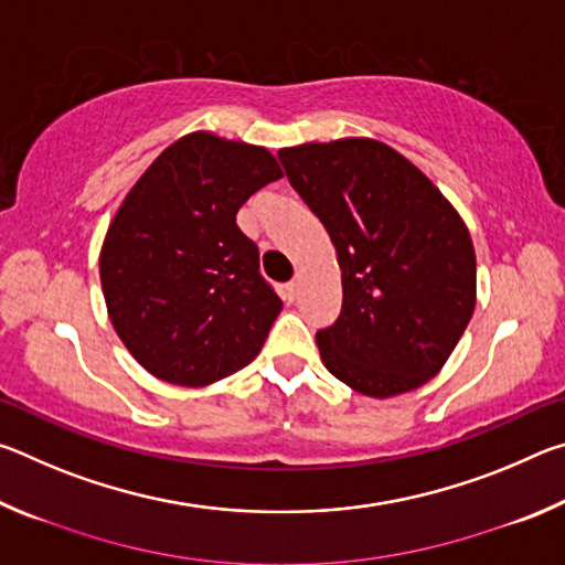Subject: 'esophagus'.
Instances as JSON below:
<instances>
[{
    "instance_id": "obj_1",
    "label": "esophagus",
    "mask_w": 565,
    "mask_h": 565,
    "mask_svg": "<svg viewBox=\"0 0 565 565\" xmlns=\"http://www.w3.org/2000/svg\"><path fill=\"white\" fill-rule=\"evenodd\" d=\"M299 289H301V279H299V276H296V279H291L289 284H286V299H289V301L299 299Z\"/></svg>"
}]
</instances>
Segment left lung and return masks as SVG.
Returning a JSON list of instances; mask_svg holds the SVG:
<instances>
[{
    "label": "left lung",
    "mask_w": 565,
    "mask_h": 565,
    "mask_svg": "<svg viewBox=\"0 0 565 565\" xmlns=\"http://www.w3.org/2000/svg\"><path fill=\"white\" fill-rule=\"evenodd\" d=\"M289 184L337 246L343 303L321 361L363 396L434 379L476 306L471 234L424 171L376 139L281 149Z\"/></svg>",
    "instance_id": "obj_1"
}]
</instances>
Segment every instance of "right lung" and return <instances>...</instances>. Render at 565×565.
Segmentation results:
<instances>
[{"instance_id":"add662e5","label":"right lung","mask_w":565,"mask_h":565,"mask_svg":"<svg viewBox=\"0 0 565 565\" xmlns=\"http://www.w3.org/2000/svg\"><path fill=\"white\" fill-rule=\"evenodd\" d=\"M281 177L264 147L194 131L131 186L104 238L99 276L114 331L149 374L206 386L262 351L281 299L236 212Z\"/></svg>"}]
</instances>
